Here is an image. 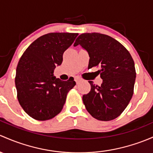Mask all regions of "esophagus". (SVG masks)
<instances>
[{
    "mask_svg": "<svg viewBox=\"0 0 153 153\" xmlns=\"http://www.w3.org/2000/svg\"><path fill=\"white\" fill-rule=\"evenodd\" d=\"M75 82H76L77 83H78L80 81H81V78H78V77H75Z\"/></svg>",
    "mask_w": 153,
    "mask_h": 153,
    "instance_id": "1",
    "label": "esophagus"
}]
</instances>
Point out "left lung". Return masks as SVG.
Masks as SVG:
<instances>
[{"mask_svg": "<svg viewBox=\"0 0 153 153\" xmlns=\"http://www.w3.org/2000/svg\"><path fill=\"white\" fill-rule=\"evenodd\" d=\"M81 45L90 57L88 70L100 67L101 86L89 81L91 90L83 95L89 113L100 121H110L124 111L131 100L136 69L129 51L115 39L99 33L80 35L74 46Z\"/></svg>", "mask_w": 153, "mask_h": 153, "instance_id": "left-lung-1", "label": "left lung"}]
</instances>
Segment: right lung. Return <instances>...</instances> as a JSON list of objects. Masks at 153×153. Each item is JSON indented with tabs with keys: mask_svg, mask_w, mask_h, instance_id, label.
Returning <instances> with one entry per match:
<instances>
[{
	"mask_svg": "<svg viewBox=\"0 0 153 153\" xmlns=\"http://www.w3.org/2000/svg\"><path fill=\"white\" fill-rule=\"evenodd\" d=\"M77 33H49L36 39L23 53L17 67V99L25 113L45 121L62 111L67 93L76 84L74 79L61 81L53 76L64 51L74 42Z\"/></svg>",
	"mask_w": 153,
	"mask_h": 153,
	"instance_id": "right-lung-1",
	"label": "right lung"
}]
</instances>
